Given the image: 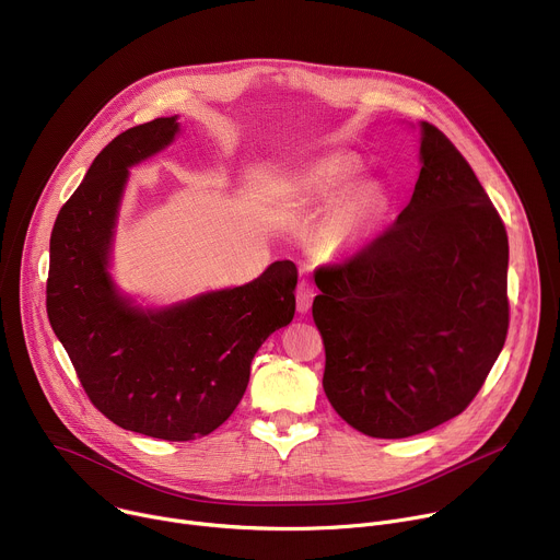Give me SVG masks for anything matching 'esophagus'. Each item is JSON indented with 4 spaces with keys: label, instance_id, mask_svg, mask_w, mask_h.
<instances>
[{
    "label": "esophagus",
    "instance_id": "obj_1",
    "mask_svg": "<svg viewBox=\"0 0 560 560\" xmlns=\"http://www.w3.org/2000/svg\"><path fill=\"white\" fill-rule=\"evenodd\" d=\"M312 299H314V285L307 279H303L296 285V310L307 312L310 305H312Z\"/></svg>",
    "mask_w": 560,
    "mask_h": 560
}]
</instances>
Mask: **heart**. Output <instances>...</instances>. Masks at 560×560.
<instances>
[{
  "label": "heart",
  "mask_w": 560,
  "mask_h": 560,
  "mask_svg": "<svg viewBox=\"0 0 560 560\" xmlns=\"http://www.w3.org/2000/svg\"><path fill=\"white\" fill-rule=\"evenodd\" d=\"M354 175H357V164L352 159L330 156L310 171V175L305 177V186L316 197L335 199L352 184ZM381 208H383L381 192L368 184L359 186L346 197L339 210L337 230L341 232L343 238L352 242V238H359L363 232L372 228V223L381 214Z\"/></svg>",
  "instance_id": "1"
}]
</instances>
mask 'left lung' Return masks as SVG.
<instances>
[{
    "mask_svg": "<svg viewBox=\"0 0 560 560\" xmlns=\"http://www.w3.org/2000/svg\"><path fill=\"white\" fill-rule=\"evenodd\" d=\"M421 126L410 203L359 253L314 275L326 396L374 439L415 436L458 417L510 328L505 223L456 145Z\"/></svg>",
    "mask_w": 560,
    "mask_h": 560,
    "instance_id": "obj_1",
    "label": "left lung"
}]
</instances>
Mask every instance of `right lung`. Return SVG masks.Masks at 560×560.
Returning a JSON list of instances; mask_svg holds the SVG:
<instances>
[{"instance_id": "obj_1", "label": "right lung", "mask_w": 560, "mask_h": 560, "mask_svg": "<svg viewBox=\"0 0 560 560\" xmlns=\"http://www.w3.org/2000/svg\"><path fill=\"white\" fill-rule=\"evenodd\" d=\"M177 117L117 135L61 206L50 234L48 322L91 404L115 425L164 441L214 432L238 406L261 343L294 316L296 266L188 303L141 312L106 272L128 166L168 145Z\"/></svg>"}]
</instances>
